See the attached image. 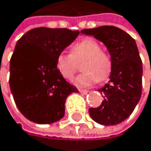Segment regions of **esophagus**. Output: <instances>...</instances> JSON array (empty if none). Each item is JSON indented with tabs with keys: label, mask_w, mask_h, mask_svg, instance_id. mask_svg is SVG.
I'll return each mask as SVG.
<instances>
[{
	"label": "esophagus",
	"mask_w": 151,
	"mask_h": 151,
	"mask_svg": "<svg viewBox=\"0 0 151 151\" xmlns=\"http://www.w3.org/2000/svg\"><path fill=\"white\" fill-rule=\"evenodd\" d=\"M79 92L81 93H83V94H86L88 93V91L87 90H84V89H79Z\"/></svg>",
	"instance_id": "obj_1"
}]
</instances>
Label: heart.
<instances>
[{
	"label": "heart",
	"instance_id": "obj_1",
	"mask_svg": "<svg viewBox=\"0 0 151 151\" xmlns=\"http://www.w3.org/2000/svg\"><path fill=\"white\" fill-rule=\"evenodd\" d=\"M81 65L83 72L74 81L79 86L92 85L108 79L112 71V59L101 45L92 38L82 39L70 47V54L59 53L56 58V69L65 80L71 81Z\"/></svg>",
	"mask_w": 151,
	"mask_h": 151
}]
</instances>
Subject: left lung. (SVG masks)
Here are the masks:
<instances>
[{"label": "left lung", "instance_id": "left-lung-1", "mask_svg": "<svg viewBox=\"0 0 151 151\" xmlns=\"http://www.w3.org/2000/svg\"><path fill=\"white\" fill-rule=\"evenodd\" d=\"M102 41L112 59L110 80L99 89L104 101L101 105L89 109L96 123L104 126L117 125L134 111L142 93V61L134 38L118 27L104 25L83 29Z\"/></svg>", "mask_w": 151, "mask_h": 151}]
</instances>
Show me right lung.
I'll return each instance as SVG.
<instances>
[{
	"label": "right lung",
	"mask_w": 151,
	"mask_h": 151,
	"mask_svg": "<svg viewBox=\"0 0 151 151\" xmlns=\"http://www.w3.org/2000/svg\"><path fill=\"white\" fill-rule=\"evenodd\" d=\"M80 31L37 27L20 38L10 60L9 84L19 111L37 124L60 120L65 101L75 88L56 69L59 53L76 39Z\"/></svg>",
	"instance_id": "obj_1"
}]
</instances>
